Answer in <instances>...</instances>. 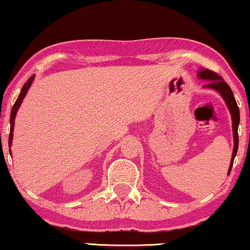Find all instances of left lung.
Segmentation results:
<instances>
[{"label": "left lung", "instance_id": "left-lung-1", "mask_svg": "<svg viewBox=\"0 0 250 250\" xmlns=\"http://www.w3.org/2000/svg\"><path fill=\"white\" fill-rule=\"evenodd\" d=\"M198 77L202 79L209 80V82L205 84V87L217 90L219 94L222 95L224 100H225L227 107L230 111L231 119H232V133H234V151H232L229 170H228V175H229L231 167H232V163H234V159L237 154V150H238L239 108H238V105H237L234 94H232L230 87L228 86L226 82H224V79L218 74H216L215 71L209 70V69H201L200 73H198Z\"/></svg>", "mask_w": 250, "mask_h": 250}]
</instances>
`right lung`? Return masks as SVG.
Masks as SVG:
<instances>
[{"label":"right lung","mask_w":250,"mask_h":250,"mask_svg":"<svg viewBox=\"0 0 250 250\" xmlns=\"http://www.w3.org/2000/svg\"><path fill=\"white\" fill-rule=\"evenodd\" d=\"M34 78H35V75L31 76V77L28 78L27 82L24 83L22 90H21L20 95H19V98L16 99L15 104H14V105H13V108H12V111H11V119H10V122H11V130H10V137H8V146H11V145H12V139H13V128H14L15 115H16V112H18V110H19V108H20L21 104H22V101H23V99H24L25 95H26V92H27V90H28L29 86H31V84H32V82L34 80Z\"/></svg>","instance_id":"1"}]
</instances>
